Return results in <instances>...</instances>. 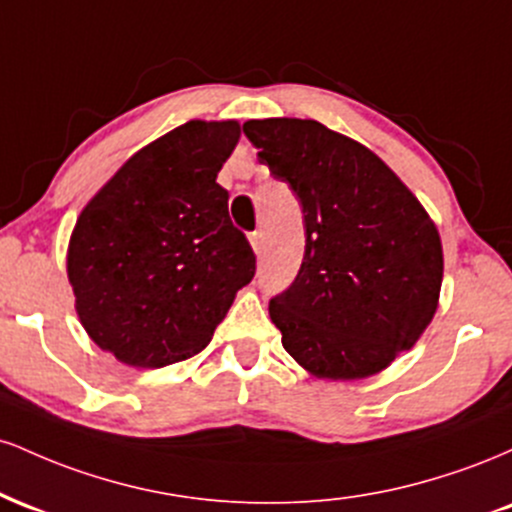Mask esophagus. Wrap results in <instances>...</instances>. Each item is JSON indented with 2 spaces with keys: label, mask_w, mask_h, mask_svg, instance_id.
I'll return each instance as SVG.
<instances>
[{
  "label": "esophagus",
  "mask_w": 512,
  "mask_h": 512,
  "mask_svg": "<svg viewBox=\"0 0 512 512\" xmlns=\"http://www.w3.org/2000/svg\"><path fill=\"white\" fill-rule=\"evenodd\" d=\"M250 245H252V250H255V252L262 250V245H264L262 231H252V233H250Z\"/></svg>",
  "instance_id": "34e87169"
}]
</instances>
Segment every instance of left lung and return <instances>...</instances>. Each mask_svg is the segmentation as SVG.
Here are the masks:
<instances>
[{
  "mask_svg": "<svg viewBox=\"0 0 512 512\" xmlns=\"http://www.w3.org/2000/svg\"><path fill=\"white\" fill-rule=\"evenodd\" d=\"M243 132L303 207L301 269L269 301L281 344L317 378L380 373L436 315V223L373 151L320 122L269 117Z\"/></svg>",
  "mask_w": 512,
  "mask_h": 512,
  "instance_id": "8db88e82",
  "label": "left lung"
}]
</instances>
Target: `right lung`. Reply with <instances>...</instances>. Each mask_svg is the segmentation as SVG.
<instances>
[{"label": "right lung", "mask_w": 512, "mask_h": 512, "mask_svg": "<svg viewBox=\"0 0 512 512\" xmlns=\"http://www.w3.org/2000/svg\"><path fill=\"white\" fill-rule=\"evenodd\" d=\"M238 139L236 120L185 122L129 158L76 219V315L117 361L163 368L199 354L255 276L216 182Z\"/></svg>", "instance_id": "1"}]
</instances>
